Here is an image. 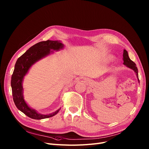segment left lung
Returning a JSON list of instances; mask_svg holds the SVG:
<instances>
[{
	"label": "left lung",
	"mask_w": 149,
	"mask_h": 149,
	"mask_svg": "<svg viewBox=\"0 0 149 149\" xmlns=\"http://www.w3.org/2000/svg\"><path fill=\"white\" fill-rule=\"evenodd\" d=\"M123 60H124V64L128 66L130 68L132 69L135 71V72L136 73L137 77L138 78V81L139 82H140L139 79V75H138V69L136 66V64L135 63L132 61L129 58L128 52L126 50H124V53H123Z\"/></svg>",
	"instance_id": "obj_1"
}]
</instances>
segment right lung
Returning a JSON list of instances; mask_svg holds the SVG:
<instances>
[{"label":"right lung","instance_id":"obj_1","mask_svg":"<svg viewBox=\"0 0 149 149\" xmlns=\"http://www.w3.org/2000/svg\"><path fill=\"white\" fill-rule=\"evenodd\" d=\"M63 47V45L58 41L47 40L40 42L31 46L17 61L11 77L13 100L19 111L32 119H42L52 117L57 114L59 109L52 114L45 115L38 113L34 109H31L25 102L23 97L22 83L24 77L34 63L49 55L52 52L50 50H59Z\"/></svg>","mask_w":149,"mask_h":149}]
</instances>
